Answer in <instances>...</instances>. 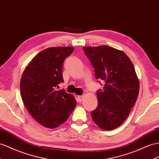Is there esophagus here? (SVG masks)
<instances>
[{
	"label": "esophagus",
	"mask_w": 159,
	"mask_h": 159,
	"mask_svg": "<svg viewBox=\"0 0 159 159\" xmlns=\"http://www.w3.org/2000/svg\"><path fill=\"white\" fill-rule=\"evenodd\" d=\"M83 95H79V96H77V101L78 102H81L83 100Z\"/></svg>",
	"instance_id": "esophagus-1"
}]
</instances>
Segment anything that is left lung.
<instances>
[{
    "label": "left lung",
    "mask_w": 159,
    "mask_h": 159,
    "mask_svg": "<svg viewBox=\"0 0 159 159\" xmlns=\"http://www.w3.org/2000/svg\"><path fill=\"white\" fill-rule=\"evenodd\" d=\"M95 69L97 79L105 81L97 93L98 106L91 117L99 127L112 130L129 116L139 93L140 84L135 68L124 52L108 46L83 47Z\"/></svg>",
    "instance_id": "obj_1"
}]
</instances>
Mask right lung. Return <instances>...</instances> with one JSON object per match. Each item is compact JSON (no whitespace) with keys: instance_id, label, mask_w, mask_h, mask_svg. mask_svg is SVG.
Here are the masks:
<instances>
[{"instance_id":"obj_1","label":"right lung","mask_w":159,"mask_h":159,"mask_svg":"<svg viewBox=\"0 0 159 159\" xmlns=\"http://www.w3.org/2000/svg\"><path fill=\"white\" fill-rule=\"evenodd\" d=\"M74 50L73 47L49 48L40 52L24 70L20 91L31 116L47 128L62 124L76 107L74 96L56 90L63 83L62 64Z\"/></svg>"}]
</instances>
